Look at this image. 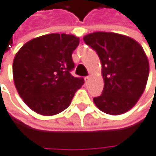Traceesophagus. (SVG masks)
I'll use <instances>...</instances> for the list:
<instances>
[{"mask_svg": "<svg viewBox=\"0 0 156 156\" xmlns=\"http://www.w3.org/2000/svg\"><path fill=\"white\" fill-rule=\"evenodd\" d=\"M84 80H85V82L88 83V82L90 81V76H85V79H84Z\"/></svg>", "mask_w": 156, "mask_h": 156, "instance_id": "esophagus-1", "label": "esophagus"}]
</instances>
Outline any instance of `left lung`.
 <instances>
[{
  "label": "left lung",
  "instance_id": "1",
  "mask_svg": "<svg viewBox=\"0 0 156 156\" xmlns=\"http://www.w3.org/2000/svg\"><path fill=\"white\" fill-rule=\"evenodd\" d=\"M102 63L103 93L93 98L104 113L117 115L130 110L141 96L149 76V62L135 40L113 32H94L83 38Z\"/></svg>",
  "mask_w": 156,
  "mask_h": 156
}]
</instances>
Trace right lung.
I'll return each mask as SVG.
<instances>
[{
  "instance_id": "right-lung-1",
  "label": "right lung",
  "mask_w": 156,
  "mask_h": 156,
  "mask_svg": "<svg viewBox=\"0 0 156 156\" xmlns=\"http://www.w3.org/2000/svg\"><path fill=\"white\" fill-rule=\"evenodd\" d=\"M80 39L68 34H47L35 38L16 54L13 76L25 104L42 115H53L66 109L84 83L75 77L72 59Z\"/></svg>"
}]
</instances>
